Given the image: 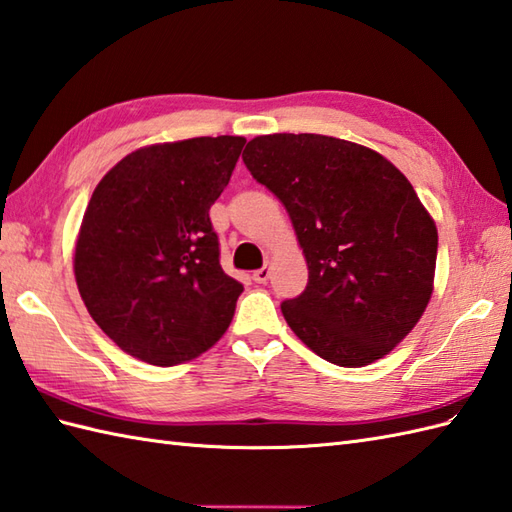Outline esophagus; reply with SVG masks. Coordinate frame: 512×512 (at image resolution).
Instances as JSON below:
<instances>
[{"instance_id": "esophagus-1", "label": "esophagus", "mask_w": 512, "mask_h": 512, "mask_svg": "<svg viewBox=\"0 0 512 512\" xmlns=\"http://www.w3.org/2000/svg\"><path fill=\"white\" fill-rule=\"evenodd\" d=\"M254 282H258V285H265V282L269 280V267L265 265V267H260V269H256L254 271Z\"/></svg>"}]
</instances>
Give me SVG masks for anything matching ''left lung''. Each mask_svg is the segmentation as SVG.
Returning a JSON list of instances; mask_svg holds the SVG:
<instances>
[{
    "label": "left lung",
    "mask_w": 512,
    "mask_h": 512,
    "mask_svg": "<svg viewBox=\"0 0 512 512\" xmlns=\"http://www.w3.org/2000/svg\"><path fill=\"white\" fill-rule=\"evenodd\" d=\"M249 173L287 208L309 265L280 304L315 355L344 368L381 359L412 331L434 291L436 223L377 151L315 133L260 135Z\"/></svg>",
    "instance_id": "obj_1"
}]
</instances>
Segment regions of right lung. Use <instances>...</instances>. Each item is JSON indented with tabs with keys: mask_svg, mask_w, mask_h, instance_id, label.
<instances>
[{
	"mask_svg": "<svg viewBox=\"0 0 512 512\" xmlns=\"http://www.w3.org/2000/svg\"><path fill=\"white\" fill-rule=\"evenodd\" d=\"M245 146L238 135L153 144L96 186L74 274L94 322L151 366L195 359L230 326L243 285L219 263L210 206Z\"/></svg>",
	"mask_w": 512,
	"mask_h": 512,
	"instance_id": "right-lung-1",
	"label": "right lung"
}]
</instances>
